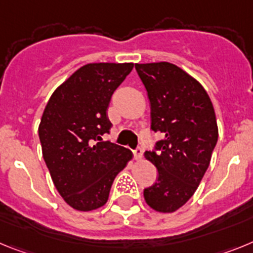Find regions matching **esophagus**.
I'll use <instances>...</instances> for the list:
<instances>
[{
	"instance_id": "1",
	"label": "esophagus",
	"mask_w": 253,
	"mask_h": 253,
	"mask_svg": "<svg viewBox=\"0 0 253 253\" xmlns=\"http://www.w3.org/2000/svg\"><path fill=\"white\" fill-rule=\"evenodd\" d=\"M133 157H135L136 160H139L142 158V149L141 148H136L133 150Z\"/></svg>"
}]
</instances>
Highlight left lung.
<instances>
[{"label": "left lung", "mask_w": 253, "mask_h": 253, "mask_svg": "<svg viewBox=\"0 0 253 253\" xmlns=\"http://www.w3.org/2000/svg\"><path fill=\"white\" fill-rule=\"evenodd\" d=\"M135 69L150 100L151 129L164 136L145 151L158 169L145 201L173 212L191 199L210 164L218 141L214 107L203 85L173 63H136Z\"/></svg>", "instance_id": "1"}]
</instances>
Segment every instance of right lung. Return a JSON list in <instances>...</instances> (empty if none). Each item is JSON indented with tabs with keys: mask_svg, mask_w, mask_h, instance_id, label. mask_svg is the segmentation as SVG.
<instances>
[{
	"mask_svg": "<svg viewBox=\"0 0 253 253\" xmlns=\"http://www.w3.org/2000/svg\"><path fill=\"white\" fill-rule=\"evenodd\" d=\"M132 69L133 63L83 66L45 105L38 129L43 158L57 191L76 210L104 205L116 175L132 158L128 149L102 141L112 127V95Z\"/></svg>",
	"mask_w": 253,
	"mask_h": 253,
	"instance_id": "add662e5",
	"label": "right lung"
}]
</instances>
